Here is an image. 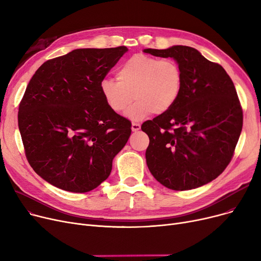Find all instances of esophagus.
<instances>
[{
	"mask_svg": "<svg viewBox=\"0 0 261 261\" xmlns=\"http://www.w3.org/2000/svg\"><path fill=\"white\" fill-rule=\"evenodd\" d=\"M131 129H132L133 132L139 131L141 129V125H140V123H138V122H133L132 125H131Z\"/></svg>",
	"mask_w": 261,
	"mask_h": 261,
	"instance_id": "34e87169",
	"label": "esophagus"
}]
</instances>
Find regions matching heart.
<instances>
[{
  "instance_id": "b5f03b06",
  "label": "heart",
  "mask_w": 261,
  "mask_h": 261,
  "mask_svg": "<svg viewBox=\"0 0 261 261\" xmlns=\"http://www.w3.org/2000/svg\"><path fill=\"white\" fill-rule=\"evenodd\" d=\"M116 79H103L100 93L109 109L122 113L133 101L126 116L140 121L151 113L163 114L175 105L183 89L182 68L173 59L160 60L138 54L123 62Z\"/></svg>"
}]
</instances>
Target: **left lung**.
Returning <instances> with one entry per match:
<instances>
[{
    "label": "left lung",
    "instance_id": "1",
    "mask_svg": "<svg viewBox=\"0 0 261 261\" xmlns=\"http://www.w3.org/2000/svg\"><path fill=\"white\" fill-rule=\"evenodd\" d=\"M155 57L173 58L182 68L183 89L175 105L142 125L149 136L147 166L172 190L201 187L229 164L242 130V109L224 68L194 47L146 48Z\"/></svg>",
    "mask_w": 261,
    "mask_h": 261
}]
</instances>
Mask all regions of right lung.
Segmentation results:
<instances>
[{
  "instance_id": "right-lung-1",
  "label": "right lung",
  "mask_w": 261,
  "mask_h": 261,
  "mask_svg": "<svg viewBox=\"0 0 261 261\" xmlns=\"http://www.w3.org/2000/svg\"><path fill=\"white\" fill-rule=\"evenodd\" d=\"M127 50L74 49L44 62L31 79L19 130L30 165L53 186L88 193L111 173L131 122L109 109L100 82Z\"/></svg>"
}]
</instances>
